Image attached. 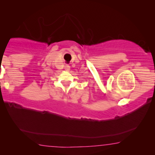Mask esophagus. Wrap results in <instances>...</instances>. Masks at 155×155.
I'll use <instances>...</instances> for the list:
<instances>
[{
	"label": "esophagus",
	"instance_id": "34e87169",
	"mask_svg": "<svg viewBox=\"0 0 155 155\" xmlns=\"http://www.w3.org/2000/svg\"><path fill=\"white\" fill-rule=\"evenodd\" d=\"M65 69L67 71H69V70L71 69V67H70V65H66L65 66Z\"/></svg>",
	"mask_w": 155,
	"mask_h": 155
}]
</instances>
